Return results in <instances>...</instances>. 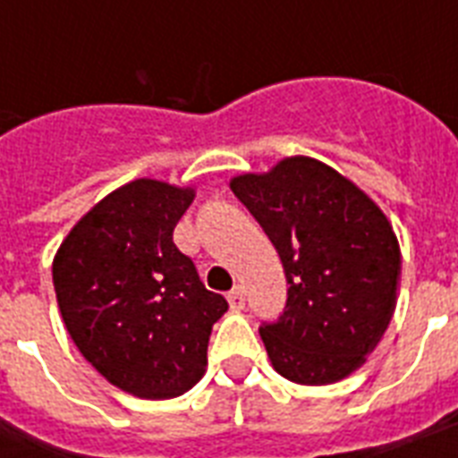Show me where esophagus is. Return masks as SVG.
<instances>
[{
    "mask_svg": "<svg viewBox=\"0 0 458 458\" xmlns=\"http://www.w3.org/2000/svg\"><path fill=\"white\" fill-rule=\"evenodd\" d=\"M228 301H230V309H235V311H240L244 306V290L242 285H235L233 290L228 293Z\"/></svg>",
    "mask_w": 458,
    "mask_h": 458,
    "instance_id": "1",
    "label": "esophagus"
}]
</instances>
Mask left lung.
Here are the masks:
<instances>
[{
  "mask_svg": "<svg viewBox=\"0 0 458 458\" xmlns=\"http://www.w3.org/2000/svg\"><path fill=\"white\" fill-rule=\"evenodd\" d=\"M278 250L287 311L261 327L271 366L297 385H333L366 363L397 309L402 251L383 208L311 157L230 178Z\"/></svg>",
  "mask_w": 458,
  "mask_h": 458,
  "instance_id": "left-lung-1",
  "label": "left lung"
}]
</instances>
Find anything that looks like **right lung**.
I'll use <instances>...</instances> for the list:
<instances>
[{
    "instance_id": "add662e5",
    "label": "right lung",
    "mask_w": 458,
    "mask_h": 458,
    "mask_svg": "<svg viewBox=\"0 0 458 458\" xmlns=\"http://www.w3.org/2000/svg\"><path fill=\"white\" fill-rule=\"evenodd\" d=\"M192 199V185L131 180L82 214L54 254L71 340L99 376L140 399L180 397L199 383L211 327L228 311L173 244Z\"/></svg>"
}]
</instances>
